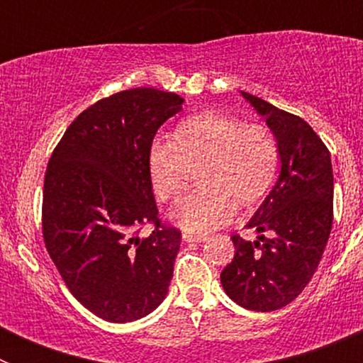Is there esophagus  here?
<instances>
[{
    "mask_svg": "<svg viewBox=\"0 0 363 363\" xmlns=\"http://www.w3.org/2000/svg\"><path fill=\"white\" fill-rule=\"evenodd\" d=\"M182 238H184V242L187 243H192V242H205L207 240V236H203V234H192V233H184L182 234Z\"/></svg>",
    "mask_w": 363,
    "mask_h": 363,
    "instance_id": "1",
    "label": "esophagus"
}]
</instances>
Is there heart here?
Here are the masks:
<instances>
[{"mask_svg":"<svg viewBox=\"0 0 363 363\" xmlns=\"http://www.w3.org/2000/svg\"><path fill=\"white\" fill-rule=\"evenodd\" d=\"M280 150L262 123H243L218 111L198 112L178 123L174 140L156 138L149 147V176L160 200L176 198L198 169L200 187L172 207L171 218L191 233H211L233 218L236 205L265 198L278 174Z\"/></svg>","mask_w":363,"mask_h":363,"instance_id":"1","label":"heart"}]
</instances>
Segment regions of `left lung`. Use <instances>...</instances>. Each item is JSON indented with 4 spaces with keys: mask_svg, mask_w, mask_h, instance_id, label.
Returning a JSON list of instances; mask_svg holds the SVG:
<instances>
[{
    "mask_svg": "<svg viewBox=\"0 0 363 363\" xmlns=\"http://www.w3.org/2000/svg\"><path fill=\"white\" fill-rule=\"evenodd\" d=\"M274 134L280 176L247 227L255 242L234 234V258L220 274L227 296L251 311H277L313 278L333 227L331 154L301 118L242 92Z\"/></svg>",
    "mask_w": 363,
    "mask_h": 363,
    "instance_id": "1",
    "label": "left lung"
}]
</instances>
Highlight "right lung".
I'll list each match as a JSON object with an SVG mask.
<instances>
[{"instance_id":"add662e5","label":"right lung","mask_w":363,"mask_h":363,"mask_svg":"<svg viewBox=\"0 0 363 363\" xmlns=\"http://www.w3.org/2000/svg\"><path fill=\"white\" fill-rule=\"evenodd\" d=\"M184 98L138 86L70 123L43 185V238L74 298L99 318L134 322L165 300L182 233L162 225L149 147ZM150 223L153 233L140 237Z\"/></svg>"}]
</instances>
